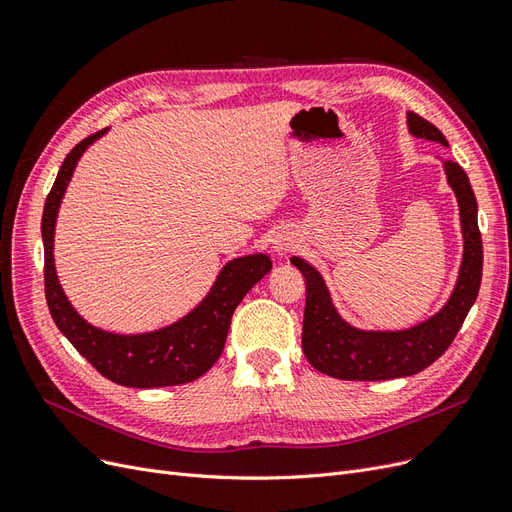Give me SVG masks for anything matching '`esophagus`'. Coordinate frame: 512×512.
I'll list each match as a JSON object with an SVG mask.
<instances>
[{"instance_id": "1", "label": "esophagus", "mask_w": 512, "mask_h": 512, "mask_svg": "<svg viewBox=\"0 0 512 512\" xmlns=\"http://www.w3.org/2000/svg\"><path fill=\"white\" fill-rule=\"evenodd\" d=\"M293 240L295 238H293V234L289 232V229H278V232L270 240V249L274 251V255L283 257V255H287V251L293 246Z\"/></svg>"}]
</instances>
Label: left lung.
Masks as SVG:
<instances>
[{"label":"left lung","instance_id":"obj_1","mask_svg":"<svg viewBox=\"0 0 512 512\" xmlns=\"http://www.w3.org/2000/svg\"><path fill=\"white\" fill-rule=\"evenodd\" d=\"M406 125L410 136L449 146L442 131L415 112H406ZM442 170L459 206L464 253L449 300L432 317L406 329L355 327L338 312L321 272L304 257H291L306 280L302 349L315 370L340 381H389L425 370L449 349L481 287L483 242L468 174L451 159L442 161Z\"/></svg>","mask_w":512,"mask_h":512}]
</instances>
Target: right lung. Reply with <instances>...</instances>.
<instances>
[{"label": "right lung", "instance_id": "1", "mask_svg": "<svg viewBox=\"0 0 512 512\" xmlns=\"http://www.w3.org/2000/svg\"><path fill=\"white\" fill-rule=\"evenodd\" d=\"M108 134V127L76 144L57 172L42 214L46 304L59 332L108 381L155 389L191 383L206 374L223 353L234 310L259 280L272 270L263 253L227 261L204 300L178 321L142 334H117L89 323L65 295L55 268V227L63 195L87 148Z\"/></svg>", "mask_w": 512, "mask_h": 512}]
</instances>
